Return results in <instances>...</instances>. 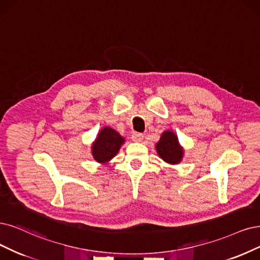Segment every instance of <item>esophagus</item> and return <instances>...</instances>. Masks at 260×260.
<instances>
[{
    "mask_svg": "<svg viewBox=\"0 0 260 260\" xmlns=\"http://www.w3.org/2000/svg\"><path fill=\"white\" fill-rule=\"evenodd\" d=\"M142 139H143V134L142 133H133V135H132V140L133 141H135V142H140V141H142Z\"/></svg>",
    "mask_w": 260,
    "mask_h": 260,
    "instance_id": "34e87169",
    "label": "esophagus"
}]
</instances>
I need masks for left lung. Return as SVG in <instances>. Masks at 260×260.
<instances>
[{"instance_id":"obj_1","label":"left lung","mask_w":260,"mask_h":260,"mask_svg":"<svg viewBox=\"0 0 260 260\" xmlns=\"http://www.w3.org/2000/svg\"><path fill=\"white\" fill-rule=\"evenodd\" d=\"M158 155L169 164H178L183 156V150L179 147L177 136L171 132L162 134L156 145Z\"/></svg>"}]
</instances>
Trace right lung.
<instances>
[{"label": "right lung", "mask_w": 260, "mask_h": 260, "mask_svg": "<svg viewBox=\"0 0 260 260\" xmlns=\"http://www.w3.org/2000/svg\"><path fill=\"white\" fill-rule=\"evenodd\" d=\"M123 142L124 139L118 132L110 127H105L101 131L92 146V155L99 162L108 161L117 154Z\"/></svg>", "instance_id": "obj_1"}]
</instances>
